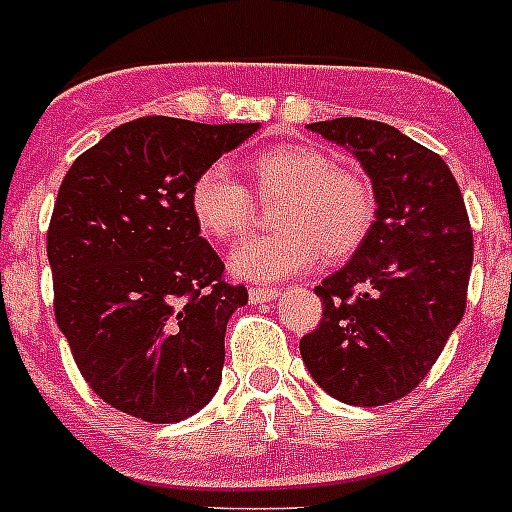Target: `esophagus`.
<instances>
[{"instance_id": "34e87169", "label": "esophagus", "mask_w": 512, "mask_h": 512, "mask_svg": "<svg viewBox=\"0 0 512 512\" xmlns=\"http://www.w3.org/2000/svg\"><path fill=\"white\" fill-rule=\"evenodd\" d=\"M278 289L273 286H249V299H252V305H260V302H270V299L278 297Z\"/></svg>"}]
</instances>
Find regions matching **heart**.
I'll list each match as a JSON object with an SVG mask.
<instances>
[{"mask_svg":"<svg viewBox=\"0 0 512 512\" xmlns=\"http://www.w3.org/2000/svg\"><path fill=\"white\" fill-rule=\"evenodd\" d=\"M247 186L210 165L189 186V213L210 239L228 242L255 218V197L276 199L278 231L231 249V270L252 281H276L313 265L355 255L376 223V194L360 173L307 144H278L242 162Z\"/></svg>","mask_w":512,"mask_h":512,"instance_id":"1","label":"heart"}]
</instances>
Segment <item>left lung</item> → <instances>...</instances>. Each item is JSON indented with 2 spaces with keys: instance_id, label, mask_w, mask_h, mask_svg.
Wrapping results in <instances>:
<instances>
[{
  "instance_id": "left-lung-1",
  "label": "left lung",
  "mask_w": 512,
  "mask_h": 512,
  "mask_svg": "<svg viewBox=\"0 0 512 512\" xmlns=\"http://www.w3.org/2000/svg\"><path fill=\"white\" fill-rule=\"evenodd\" d=\"M310 131L360 160L378 207L363 247L315 286L323 318L299 352L331 397L386 405L421 384L463 318L471 220L447 162L394 126L336 118Z\"/></svg>"
}]
</instances>
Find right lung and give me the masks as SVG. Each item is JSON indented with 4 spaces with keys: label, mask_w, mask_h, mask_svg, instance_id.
Instances as JSON below:
<instances>
[{
    "label": "right lung",
    "mask_w": 512,
    "mask_h": 512,
    "mask_svg": "<svg viewBox=\"0 0 512 512\" xmlns=\"http://www.w3.org/2000/svg\"><path fill=\"white\" fill-rule=\"evenodd\" d=\"M257 128L136 118L62 178L47 231L54 318L91 392L120 413L178 423L218 392L247 289L199 236L189 186Z\"/></svg>",
    "instance_id": "1"
}]
</instances>
